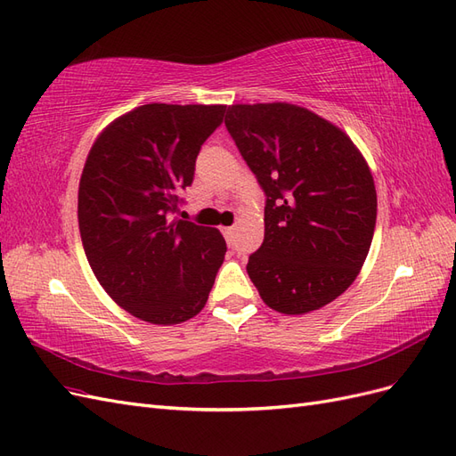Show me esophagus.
Returning <instances> with one entry per match:
<instances>
[{"mask_svg": "<svg viewBox=\"0 0 456 456\" xmlns=\"http://www.w3.org/2000/svg\"><path fill=\"white\" fill-rule=\"evenodd\" d=\"M224 237L231 244L232 239H235V227H224Z\"/></svg>", "mask_w": 456, "mask_h": 456, "instance_id": "obj_1", "label": "esophagus"}]
</instances>
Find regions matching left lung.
<instances>
[{
	"mask_svg": "<svg viewBox=\"0 0 456 456\" xmlns=\"http://www.w3.org/2000/svg\"><path fill=\"white\" fill-rule=\"evenodd\" d=\"M227 132L265 194V237L248 257L262 300L286 315L330 304L355 281L376 225V189L351 139L286 102L232 105Z\"/></svg>",
	"mask_w": 456,
	"mask_h": 456,
	"instance_id": "8db88e82",
	"label": "left lung"
}]
</instances>
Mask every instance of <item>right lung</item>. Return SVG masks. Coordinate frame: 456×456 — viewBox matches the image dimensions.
<instances>
[{
    "label": "right lung",
    "instance_id": "add662e5",
    "mask_svg": "<svg viewBox=\"0 0 456 456\" xmlns=\"http://www.w3.org/2000/svg\"><path fill=\"white\" fill-rule=\"evenodd\" d=\"M224 105L152 102L114 120L91 147L77 191L87 262L112 300L152 324L206 305L227 244L214 227L174 219Z\"/></svg>",
    "mask_w": 456,
    "mask_h": 456
}]
</instances>
